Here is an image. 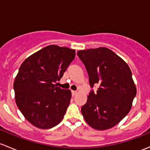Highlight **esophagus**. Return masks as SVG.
I'll return each instance as SVG.
<instances>
[{
	"instance_id": "esophagus-1",
	"label": "esophagus",
	"mask_w": 150,
	"mask_h": 150,
	"mask_svg": "<svg viewBox=\"0 0 150 150\" xmlns=\"http://www.w3.org/2000/svg\"><path fill=\"white\" fill-rule=\"evenodd\" d=\"M76 93H77L76 91H72V96L76 95Z\"/></svg>"
}]
</instances>
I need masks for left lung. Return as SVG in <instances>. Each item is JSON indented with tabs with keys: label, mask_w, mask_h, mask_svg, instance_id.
Wrapping results in <instances>:
<instances>
[{
	"label": "left lung",
	"mask_w": 150,
	"mask_h": 150,
	"mask_svg": "<svg viewBox=\"0 0 150 150\" xmlns=\"http://www.w3.org/2000/svg\"><path fill=\"white\" fill-rule=\"evenodd\" d=\"M89 77L91 90L81 112L86 122L98 130L114 127L129 112L137 89L132 71L121 57L105 47L77 52Z\"/></svg>",
	"instance_id": "8db88e82"
}]
</instances>
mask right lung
I'll return each mask as SVG.
<instances>
[{
	"instance_id": "1",
	"label": "right lung",
	"mask_w": 150,
	"mask_h": 150,
	"mask_svg": "<svg viewBox=\"0 0 150 150\" xmlns=\"http://www.w3.org/2000/svg\"><path fill=\"white\" fill-rule=\"evenodd\" d=\"M75 50L50 45L25 59L13 84L16 103L32 125L50 129L62 120L71 99L70 90L56 87L75 59Z\"/></svg>"
}]
</instances>
